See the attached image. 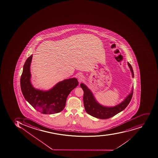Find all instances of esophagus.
Instances as JSON below:
<instances>
[{"mask_svg": "<svg viewBox=\"0 0 158 158\" xmlns=\"http://www.w3.org/2000/svg\"><path fill=\"white\" fill-rule=\"evenodd\" d=\"M78 78L79 82H80L83 81V80L84 79L83 75L82 74L80 73L79 74H78Z\"/></svg>", "mask_w": 158, "mask_h": 158, "instance_id": "esophagus-1", "label": "esophagus"}]
</instances>
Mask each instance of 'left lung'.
I'll list each match as a JSON object with an SVG mask.
<instances>
[{"mask_svg":"<svg viewBox=\"0 0 158 158\" xmlns=\"http://www.w3.org/2000/svg\"><path fill=\"white\" fill-rule=\"evenodd\" d=\"M127 64L131 72L132 77H133L134 73L132 66L130 63H127ZM80 87L84 91V105L86 112L92 116L98 119H108L124 110L131 102L133 94V88H132L131 93L128 94L125 100L121 103L114 107H105L100 105L97 102L92 92L85 85L81 83Z\"/></svg>","mask_w":158,"mask_h":158,"instance_id":"obj_1","label":"left lung"}]
</instances>
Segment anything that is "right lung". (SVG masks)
<instances>
[{
  "label": "right lung",
  "instance_id": "right-lung-1",
  "mask_svg": "<svg viewBox=\"0 0 158 158\" xmlns=\"http://www.w3.org/2000/svg\"><path fill=\"white\" fill-rule=\"evenodd\" d=\"M32 58V55H31L26 60L21 75L20 84L23 97L34 109L42 114L61 112L64 108L68 95L78 85L77 79L64 80L49 91L35 89L31 82L30 66Z\"/></svg>",
  "mask_w": 158,
  "mask_h": 158
}]
</instances>
